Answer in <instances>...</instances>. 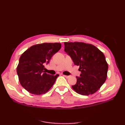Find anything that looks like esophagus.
Returning a JSON list of instances; mask_svg holds the SVG:
<instances>
[{"instance_id": "1", "label": "esophagus", "mask_w": 125, "mask_h": 125, "mask_svg": "<svg viewBox=\"0 0 125 125\" xmlns=\"http://www.w3.org/2000/svg\"><path fill=\"white\" fill-rule=\"evenodd\" d=\"M63 76H64V77L67 78H69V77H70V76H67V75H63Z\"/></svg>"}]
</instances>
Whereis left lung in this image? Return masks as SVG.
I'll use <instances>...</instances> for the list:
<instances>
[{"mask_svg":"<svg viewBox=\"0 0 125 125\" xmlns=\"http://www.w3.org/2000/svg\"><path fill=\"white\" fill-rule=\"evenodd\" d=\"M64 51L81 72L72 88L81 95L94 94L107 78L108 64L104 55L94 45L84 42H64Z\"/></svg>","mask_w":125,"mask_h":125,"instance_id":"left-lung-1","label":"left lung"}]
</instances>
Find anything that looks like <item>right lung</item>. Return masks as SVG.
I'll return each mask as SVG.
<instances>
[{
  "label": "right lung",
  "mask_w": 125,
  "mask_h": 125,
  "mask_svg": "<svg viewBox=\"0 0 125 125\" xmlns=\"http://www.w3.org/2000/svg\"><path fill=\"white\" fill-rule=\"evenodd\" d=\"M61 48L60 43H43L34 45L21 55L17 72L21 86L31 94H46L55 83L59 75L47 73L45 63Z\"/></svg>",
  "instance_id": "add662e5"
}]
</instances>
